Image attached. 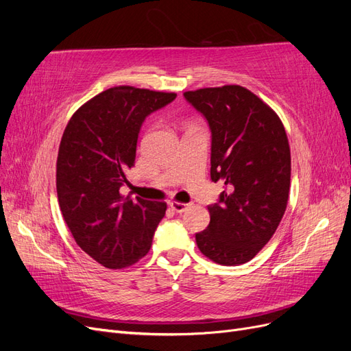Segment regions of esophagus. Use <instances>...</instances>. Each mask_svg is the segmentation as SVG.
I'll return each mask as SVG.
<instances>
[{"label":"esophagus","instance_id":"obj_1","mask_svg":"<svg viewBox=\"0 0 351 351\" xmlns=\"http://www.w3.org/2000/svg\"><path fill=\"white\" fill-rule=\"evenodd\" d=\"M169 206H171L173 210H176L177 214H182V212H186L190 208L189 204H182V202H171Z\"/></svg>","mask_w":351,"mask_h":351}]
</instances>
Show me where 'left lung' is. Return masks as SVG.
I'll return each instance as SVG.
<instances>
[{
    "instance_id": "obj_1",
    "label": "left lung",
    "mask_w": 351,
    "mask_h": 351,
    "mask_svg": "<svg viewBox=\"0 0 351 351\" xmlns=\"http://www.w3.org/2000/svg\"><path fill=\"white\" fill-rule=\"evenodd\" d=\"M183 95L208 120L210 178L226 184L208 206L210 222L196 234L197 247L226 267L246 263L277 231L289 202L291 155L282 121L239 84Z\"/></svg>"
}]
</instances>
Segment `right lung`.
Here are the masks:
<instances>
[{
  "instance_id": "right-lung-1",
  "label": "right lung",
  "mask_w": 351,
  "mask_h": 351,
  "mask_svg": "<svg viewBox=\"0 0 351 351\" xmlns=\"http://www.w3.org/2000/svg\"><path fill=\"white\" fill-rule=\"evenodd\" d=\"M174 92L115 86L73 114L57 158L62 218L79 247L110 269L136 263L149 252L165 215V202L121 196L134 165L142 123L165 107Z\"/></svg>"
}]
</instances>
